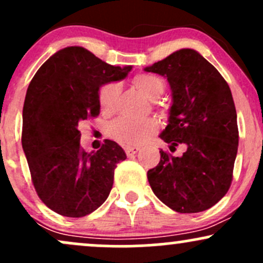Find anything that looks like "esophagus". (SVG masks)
Masks as SVG:
<instances>
[{"mask_svg":"<svg viewBox=\"0 0 263 263\" xmlns=\"http://www.w3.org/2000/svg\"><path fill=\"white\" fill-rule=\"evenodd\" d=\"M138 151H140L138 147H127V148H125V152H126V155H127V157L135 156Z\"/></svg>","mask_w":263,"mask_h":263,"instance_id":"esophagus-1","label":"esophagus"}]
</instances>
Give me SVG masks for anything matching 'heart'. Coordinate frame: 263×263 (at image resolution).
<instances>
[{
    "label": "heart",
    "instance_id": "obj_1",
    "mask_svg": "<svg viewBox=\"0 0 263 263\" xmlns=\"http://www.w3.org/2000/svg\"><path fill=\"white\" fill-rule=\"evenodd\" d=\"M135 87L143 93L151 101H156L164 91L165 85L159 77L153 74H138L132 80ZM121 86L116 81L104 84L99 90V102L102 111L106 114L114 112L116 108ZM159 129V123L156 119H146L142 121L119 119L111 123L108 135L117 143L125 147H136L146 143Z\"/></svg>",
    "mask_w": 263,
    "mask_h": 263
}]
</instances>
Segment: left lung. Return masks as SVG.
Returning a JSON list of instances; mask_svg holds the SVG:
<instances>
[{"label":"left lung","mask_w":263,"mask_h":263,"mask_svg":"<svg viewBox=\"0 0 263 263\" xmlns=\"http://www.w3.org/2000/svg\"><path fill=\"white\" fill-rule=\"evenodd\" d=\"M167 78L172 90L170 119L161 138L171 151L147 172L156 197L178 213L192 214L215 205L231 185L238 147L234 99L221 74L194 49H180L144 68Z\"/></svg>","instance_id":"1"}]
</instances>
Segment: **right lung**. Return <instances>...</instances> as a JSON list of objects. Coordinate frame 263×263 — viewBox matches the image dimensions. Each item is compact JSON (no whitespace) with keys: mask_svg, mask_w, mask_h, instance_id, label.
<instances>
[{"mask_svg":"<svg viewBox=\"0 0 263 263\" xmlns=\"http://www.w3.org/2000/svg\"><path fill=\"white\" fill-rule=\"evenodd\" d=\"M131 69L107 64L83 47H66L53 54L29 83L22 147L35 192L50 210L81 218L107 199L125 151L106 140L96 152H85L78 126L100 114V87L125 79Z\"/></svg>","mask_w":263,"mask_h":263,"instance_id":"obj_1","label":"right lung"}]
</instances>
